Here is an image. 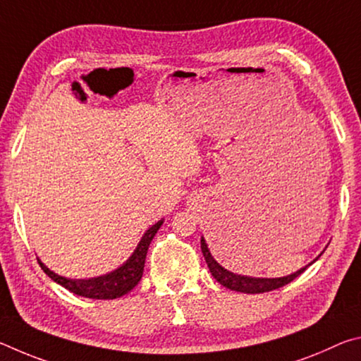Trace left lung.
I'll return each mask as SVG.
<instances>
[{
  "mask_svg": "<svg viewBox=\"0 0 361 361\" xmlns=\"http://www.w3.org/2000/svg\"><path fill=\"white\" fill-rule=\"evenodd\" d=\"M200 248H202V253H204V258L207 261V266H209L212 276L216 279L218 283H221L223 286L229 290H234V291H240V293H252V295H256V293H266V291H272V290H277L280 286H283L286 283H290L295 280L298 276H301V274L307 269L312 262H310L309 266H305L302 269H299L298 272L291 274V276H286V277H280V279H255V277H245V276H237V274H232L229 271H226L223 266H219L216 259L213 258V255L210 253L209 245H207L205 239L202 237L200 239Z\"/></svg>",
  "mask_w": 361,
  "mask_h": 361,
  "instance_id": "1",
  "label": "left lung"
}]
</instances>
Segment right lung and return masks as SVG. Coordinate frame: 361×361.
<instances>
[{"label": "right lung", "mask_w": 361, "mask_h": 361, "mask_svg": "<svg viewBox=\"0 0 361 361\" xmlns=\"http://www.w3.org/2000/svg\"><path fill=\"white\" fill-rule=\"evenodd\" d=\"M162 223L164 221L161 219V221L152 224L151 228L145 232V235L142 237V240H140L137 250L133 252L130 258L127 259L126 264L121 266L119 269H116V271L111 274H106V276L89 279V280L65 279V277L57 276V274H54L52 271H49V269L42 264L39 259L38 262L42 271H44L47 276L54 280V282L62 285L63 288L75 293L78 296H84L90 299L121 298L127 295L130 290L135 288L140 280H142L145 259H146V253H148L149 243L152 239H154L156 232L159 231V228H161Z\"/></svg>", "instance_id": "1"}]
</instances>
